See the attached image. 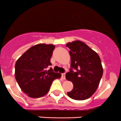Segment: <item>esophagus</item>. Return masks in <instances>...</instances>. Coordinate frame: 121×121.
<instances>
[{"instance_id": "34e87169", "label": "esophagus", "mask_w": 121, "mask_h": 121, "mask_svg": "<svg viewBox=\"0 0 121 121\" xmlns=\"http://www.w3.org/2000/svg\"><path fill=\"white\" fill-rule=\"evenodd\" d=\"M62 79H64V80H65V73L62 74Z\"/></svg>"}]
</instances>
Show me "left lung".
Here are the masks:
<instances>
[{"label":"left lung","mask_w":121,"mask_h":121,"mask_svg":"<svg viewBox=\"0 0 121 121\" xmlns=\"http://www.w3.org/2000/svg\"><path fill=\"white\" fill-rule=\"evenodd\" d=\"M70 49V71L65 74L67 80L74 85L67 95L74 100H85L93 95L99 86L103 74L100 59L97 52L80 40L69 42ZM76 69L75 72L72 69Z\"/></svg>","instance_id":"1"}]
</instances>
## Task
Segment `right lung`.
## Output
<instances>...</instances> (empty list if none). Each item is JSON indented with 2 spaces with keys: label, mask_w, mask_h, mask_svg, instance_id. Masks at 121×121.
<instances>
[{
  "label": "right lung",
  "mask_w": 121,
  "mask_h": 121,
  "mask_svg": "<svg viewBox=\"0 0 121 121\" xmlns=\"http://www.w3.org/2000/svg\"><path fill=\"white\" fill-rule=\"evenodd\" d=\"M55 45H35L20 57L15 65V77L21 90L29 97L39 98L49 92L52 81L61 74L48 69Z\"/></svg>",
  "instance_id": "right-lung-1"
}]
</instances>
